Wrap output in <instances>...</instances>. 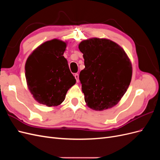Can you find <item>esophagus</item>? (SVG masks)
I'll list each match as a JSON object with an SVG mask.
<instances>
[{
  "label": "esophagus",
  "instance_id": "1",
  "mask_svg": "<svg viewBox=\"0 0 160 160\" xmlns=\"http://www.w3.org/2000/svg\"><path fill=\"white\" fill-rule=\"evenodd\" d=\"M75 78L76 79V81H77V83H78V82L79 81V75L78 74H75Z\"/></svg>",
  "mask_w": 160,
  "mask_h": 160
}]
</instances>
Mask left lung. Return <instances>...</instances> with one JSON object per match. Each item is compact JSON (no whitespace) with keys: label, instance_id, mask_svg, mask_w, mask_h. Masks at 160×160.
Segmentation results:
<instances>
[{"label":"left lung","instance_id":"obj_1","mask_svg":"<svg viewBox=\"0 0 160 160\" xmlns=\"http://www.w3.org/2000/svg\"><path fill=\"white\" fill-rule=\"evenodd\" d=\"M79 49L84 58L79 79L87 105L95 111L114 107L132 80V65L126 52L108 38L84 40Z\"/></svg>","mask_w":160,"mask_h":160}]
</instances>
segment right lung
Instances as JSON below:
<instances>
[{"label":"right lung","instance_id":"add662e5","mask_svg":"<svg viewBox=\"0 0 160 160\" xmlns=\"http://www.w3.org/2000/svg\"><path fill=\"white\" fill-rule=\"evenodd\" d=\"M67 42L54 38L38 46L27 58L25 77L31 93L37 102L57 106L76 83L63 56Z\"/></svg>","mask_w":160,"mask_h":160}]
</instances>
